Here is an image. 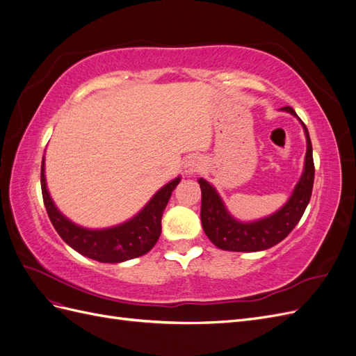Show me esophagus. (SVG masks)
I'll use <instances>...</instances> for the list:
<instances>
[{"label":"esophagus","instance_id":"1","mask_svg":"<svg viewBox=\"0 0 356 356\" xmlns=\"http://www.w3.org/2000/svg\"><path fill=\"white\" fill-rule=\"evenodd\" d=\"M184 169H186V174L187 175H193L196 174V172H199L202 169V161L199 157H191L186 161L184 165Z\"/></svg>","mask_w":356,"mask_h":356}]
</instances>
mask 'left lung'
<instances>
[{
  "label": "left lung",
  "instance_id": "8db88e82",
  "mask_svg": "<svg viewBox=\"0 0 356 356\" xmlns=\"http://www.w3.org/2000/svg\"><path fill=\"white\" fill-rule=\"evenodd\" d=\"M281 110L298 118L291 106H284ZM301 124H303L307 143L303 175L297 182L288 202L277 212L268 215V217L252 222L238 221L225 209V204L217 190L208 181H204L203 178L199 179L202 190V227L215 246L221 248L224 251L234 252L264 251L284 241L293 232L300 218L303 217L312 196V188H314L315 165L307 127L303 122H301Z\"/></svg>",
  "mask_w": 356,
  "mask_h": 356
}]
</instances>
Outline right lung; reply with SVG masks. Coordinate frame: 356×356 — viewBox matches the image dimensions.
<instances>
[{"label": "right lung", "mask_w": 356, "mask_h": 356, "mask_svg": "<svg viewBox=\"0 0 356 356\" xmlns=\"http://www.w3.org/2000/svg\"><path fill=\"white\" fill-rule=\"evenodd\" d=\"M181 178L172 179L161 187L141 212L115 227L90 230L70 221L53 203L44 175V157L41 161V191L44 207L53 227L60 238L79 254L101 263H122L147 254L159 241L161 215Z\"/></svg>", "instance_id": "obj_1"}]
</instances>
